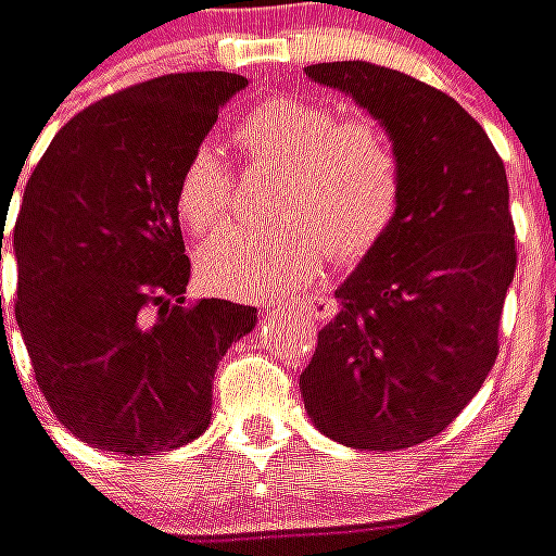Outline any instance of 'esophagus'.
<instances>
[{
	"instance_id": "34e87169",
	"label": "esophagus",
	"mask_w": 556,
	"mask_h": 556,
	"mask_svg": "<svg viewBox=\"0 0 556 556\" xmlns=\"http://www.w3.org/2000/svg\"><path fill=\"white\" fill-rule=\"evenodd\" d=\"M298 306V312H303V315H309V318L315 320H332L336 318V312H339V303L332 298H327V294H315V298H303L294 303Z\"/></svg>"
}]
</instances>
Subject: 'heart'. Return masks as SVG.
Segmentation results:
<instances>
[{"instance_id":"b5f03b06","label":"heart","mask_w":556,"mask_h":556,"mask_svg":"<svg viewBox=\"0 0 556 556\" xmlns=\"http://www.w3.org/2000/svg\"><path fill=\"white\" fill-rule=\"evenodd\" d=\"M253 159L289 167L270 226H226L200 247V277L226 298L265 300L303 289L332 256L356 265L377 250L404 200V155L368 114L341 117L327 102L279 93L247 111L236 131ZM232 170L215 141L188 152L176 212L203 236L229 212Z\"/></svg>"}]
</instances>
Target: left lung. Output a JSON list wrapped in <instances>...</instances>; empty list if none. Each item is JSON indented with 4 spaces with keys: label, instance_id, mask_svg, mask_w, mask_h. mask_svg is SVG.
I'll return each instance as SVG.
<instances>
[{
    "label": "left lung",
    "instance_id": "obj_1",
    "mask_svg": "<svg viewBox=\"0 0 556 556\" xmlns=\"http://www.w3.org/2000/svg\"><path fill=\"white\" fill-rule=\"evenodd\" d=\"M392 131L404 200L336 289L339 312L300 374L312 425L339 445L401 451L442 433L483 386L516 274L504 162L483 126L425 81L368 61L312 64Z\"/></svg>",
    "mask_w": 556,
    "mask_h": 556
}]
</instances>
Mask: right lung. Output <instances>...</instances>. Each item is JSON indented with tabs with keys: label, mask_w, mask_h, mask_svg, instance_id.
<instances>
[{
	"label": "right lung",
	"mask_w": 556,
	"mask_h": 556,
	"mask_svg": "<svg viewBox=\"0 0 556 556\" xmlns=\"http://www.w3.org/2000/svg\"><path fill=\"white\" fill-rule=\"evenodd\" d=\"M236 73H170L79 111L28 176L16 215V324L70 433L123 456L188 445L212 421L217 362L256 327L229 300L185 306L176 179ZM11 197L0 200V262Z\"/></svg>",
	"instance_id": "right-lung-1"
}]
</instances>
